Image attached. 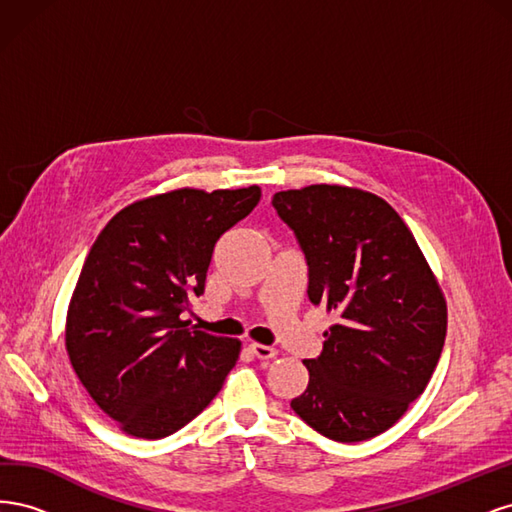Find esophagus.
Wrapping results in <instances>:
<instances>
[{
  "label": "esophagus",
  "instance_id": "esophagus-1",
  "mask_svg": "<svg viewBox=\"0 0 512 512\" xmlns=\"http://www.w3.org/2000/svg\"><path fill=\"white\" fill-rule=\"evenodd\" d=\"M250 350L258 356L260 361H269V359H275V356H277V350L273 346H265V344H252Z\"/></svg>",
  "mask_w": 512,
  "mask_h": 512
}]
</instances>
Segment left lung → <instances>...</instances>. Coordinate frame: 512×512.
I'll return each instance as SVG.
<instances>
[{"label":"left lung","mask_w":512,"mask_h":512,"mask_svg":"<svg viewBox=\"0 0 512 512\" xmlns=\"http://www.w3.org/2000/svg\"><path fill=\"white\" fill-rule=\"evenodd\" d=\"M309 267L307 294L337 316L309 382L290 401L335 442L393 427L425 391L446 337V299L421 247L384 198L346 185L273 196Z\"/></svg>","instance_id":"left-lung-1"}]
</instances>
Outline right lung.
Returning <instances> with one entry per match:
<instances>
[{"instance_id":"right-lung-1","label":"right lung","mask_w":512,"mask_h":512,"mask_svg":"<svg viewBox=\"0 0 512 512\" xmlns=\"http://www.w3.org/2000/svg\"><path fill=\"white\" fill-rule=\"evenodd\" d=\"M260 200L239 190L181 188L121 209L85 258L66 316L74 374L134 438L160 440L220 393L239 339L181 320L205 290L213 245Z\"/></svg>"}]
</instances>
